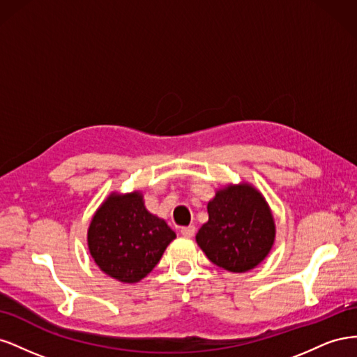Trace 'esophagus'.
I'll return each mask as SVG.
<instances>
[{
    "instance_id": "obj_1",
    "label": "esophagus",
    "mask_w": 357,
    "mask_h": 357,
    "mask_svg": "<svg viewBox=\"0 0 357 357\" xmlns=\"http://www.w3.org/2000/svg\"><path fill=\"white\" fill-rule=\"evenodd\" d=\"M195 231H197V228L193 225H189V226H185V228H181V235L183 236H188V238H190V236H193L195 235Z\"/></svg>"
}]
</instances>
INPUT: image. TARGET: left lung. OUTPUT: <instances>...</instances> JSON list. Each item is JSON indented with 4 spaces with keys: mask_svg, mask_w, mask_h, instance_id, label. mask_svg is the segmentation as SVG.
<instances>
[{
    "mask_svg": "<svg viewBox=\"0 0 357 357\" xmlns=\"http://www.w3.org/2000/svg\"><path fill=\"white\" fill-rule=\"evenodd\" d=\"M208 222L197 243L210 261L226 271L245 273L271 252L275 223L262 193L248 183L229 185L208 202Z\"/></svg>",
    "mask_w": 357,
    "mask_h": 357,
    "instance_id": "8db88e82",
    "label": "left lung"
}]
</instances>
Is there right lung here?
Returning <instances> with one entry per match:
<instances>
[{
  "instance_id": "right-lung-1",
  "label": "right lung",
  "mask_w": 357,
  "mask_h": 357,
  "mask_svg": "<svg viewBox=\"0 0 357 357\" xmlns=\"http://www.w3.org/2000/svg\"><path fill=\"white\" fill-rule=\"evenodd\" d=\"M176 238L169 226L144 207L142 192L112 193L96 210L88 247L102 273L122 283L143 280Z\"/></svg>"
}]
</instances>
